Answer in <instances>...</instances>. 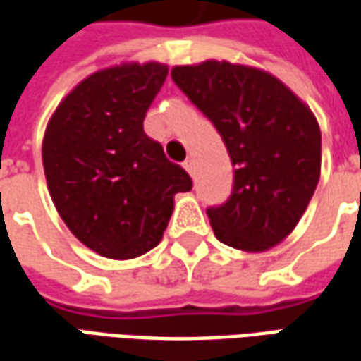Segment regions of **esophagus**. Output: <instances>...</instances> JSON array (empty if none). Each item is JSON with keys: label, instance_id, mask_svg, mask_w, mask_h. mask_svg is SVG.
Returning <instances> with one entry per match:
<instances>
[{"label": "esophagus", "instance_id": "obj_1", "mask_svg": "<svg viewBox=\"0 0 361 361\" xmlns=\"http://www.w3.org/2000/svg\"><path fill=\"white\" fill-rule=\"evenodd\" d=\"M183 168H185V172H188L189 176H193V173H195V162H193L191 158H188V160L183 162Z\"/></svg>", "mask_w": 361, "mask_h": 361}]
</instances>
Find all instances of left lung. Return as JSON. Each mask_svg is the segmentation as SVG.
I'll return each instance as SVG.
<instances>
[{
    "mask_svg": "<svg viewBox=\"0 0 361 361\" xmlns=\"http://www.w3.org/2000/svg\"><path fill=\"white\" fill-rule=\"evenodd\" d=\"M173 82L219 129L234 188L207 211L219 242L259 253L292 234L321 176V129L310 106L259 67L207 59L176 66Z\"/></svg>",
    "mask_w": 361,
    "mask_h": 361,
    "instance_id": "8db88e82",
    "label": "left lung"
}]
</instances>
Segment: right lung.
Segmentation results:
<instances>
[{
	"instance_id": "obj_1",
	"label": "right lung",
	"mask_w": 361,
	"mask_h": 361,
	"mask_svg": "<svg viewBox=\"0 0 361 361\" xmlns=\"http://www.w3.org/2000/svg\"><path fill=\"white\" fill-rule=\"evenodd\" d=\"M166 75L168 66L158 61L94 71L46 126L42 164L51 201L71 234L102 257L126 261L157 247L176 193L193 188L142 129Z\"/></svg>"
}]
</instances>
